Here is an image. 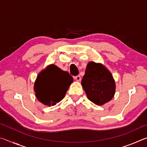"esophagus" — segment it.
<instances>
[{
    "label": "esophagus",
    "mask_w": 147,
    "mask_h": 147,
    "mask_svg": "<svg viewBox=\"0 0 147 147\" xmlns=\"http://www.w3.org/2000/svg\"><path fill=\"white\" fill-rule=\"evenodd\" d=\"M74 78L75 79L77 82H80V81H81V76H79V75L74 76Z\"/></svg>",
    "instance_id": "obj_1"
}]
</instances>
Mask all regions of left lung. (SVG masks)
<instances>
[{
  "label": "left lung",
  "mask_w": 147,
  "mask_h": 147,
  "mask_svg": "<svg viewBox=\"0 0 147 147\" xmlns=\"http://www.w3.org/2000/svg\"><path fill=\"white\" fill-rule=\"evenodd\" d=\"M82 86L89 100L98 106L110 101L115 93L112 74L102 64L93 61L86 67Z\"/></svg>",
  "instance_id": "obj_1"
}]
</instances>
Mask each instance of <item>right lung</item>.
<instances>
[{"instance_id": "right-lung-1", "label": "right lung", "mask_w": 147, "mask_h": 147, "mask_svg": "<svg viewBox=\"0 0 147 147\" xmlns=\"http://www.w3.org/2000/svg\"><path fill=\"white\" fill-rule=\"evenodd\" d=\"M73 78L68 72L51 64L39 73L34 83L38 100L45 105H56L64 98Z\"/></svg>"}]
</instances>
